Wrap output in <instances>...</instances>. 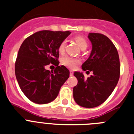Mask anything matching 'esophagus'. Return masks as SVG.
Segmentation results:
<instances>
[{"label": "esophagus", "mask_w": 134, "mask_h": 134, "mask_svg": "<svg viewBox=\"0 0 134 134\" xmlns=\"http://www.w3.org/2000/svg\"><path fill=\"white\" fill-rule=\"evenodd\" d=\"M73 74H74V73H73L72 71H70V76H72Z\"/></svg>", "instance_id": "34e87169"}]
</instances>
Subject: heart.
I'll return each instance as SVG.
<instances>
[{
  "mask_svg": "<svg viewBox=\"0 0 134 134\" xmlns=\"http://www.w3.org/2000/svg\"><path fill=\"white\" fill-rule=\"evenodd\" d=\"M76 41L77 42L78 45H79V47H80L82 49H84V48H87L88 44H87V42H86V40L83 37H76ZM65 46H66V41H64L60 43V46H59V52L61 53V54L64 53V52L65 50ZM62 62H63V64L65 66H66L67 67H68V68H74V67H75L76 65L77 64H79V61L77 59L73 58H71V57L69 56H66L64 57L63 58Z\"/></svg>",
  "mask_w": 134,
  "mask_h": 134,
  "instance_id": "1",
  "label": "heart"
}]
</instances>
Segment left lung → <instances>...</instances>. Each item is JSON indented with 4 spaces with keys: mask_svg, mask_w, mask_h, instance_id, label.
<instances>
[{
    "mask_svg": "<svg viewBox=\"0 0 134 134\" xmlns=\"http://www.w3.org/2000/svg\"><path fill=\"white\" fill-rule=\"evenodd\" d=\"M88 37L92 43V50L82 65V69L92 71L93 74L85 79L82 72L74 73L78 84L73 88V97L81 107L93 108L105 102L117 86L120 63L118 50L107 36L89 33Z\"/></svg>",
    "mask_w": 134,
    "mask_h": 134,
    "instance_id": "left-lung-1",
    "label": "left lung"
}]
</instances>
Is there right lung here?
<instances>
[{"label": "right lung", "mask_w": 134, "mask_h": 134, "mask_svg": "<svg viewBox=\"0 0 134 134\" xmlns=\"http://www.w3.org/2000/svg\"><path fill=\"white\" fill-rule=\"evenodd\" d=\"M71 34L70 31H40L24 40L15 62V76L21 91L37 104L52 102L58 95L61 86L69 78L64 66H58V48ZM57 66L50 72L44 66Z\"/></svg>", "instance_id": "add662e5"}]
</instances>
